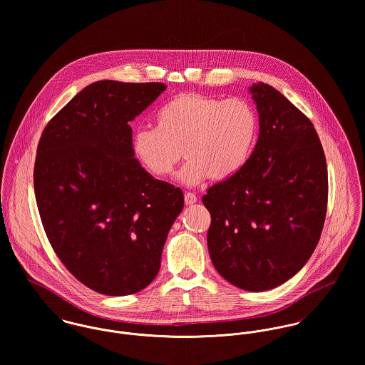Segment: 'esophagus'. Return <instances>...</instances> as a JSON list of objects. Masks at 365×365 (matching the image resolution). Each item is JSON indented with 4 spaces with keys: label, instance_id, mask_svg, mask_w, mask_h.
<instances>
[{
    "label": "esophagus",
    "instance_id": "obj_1",
    "mask_svg": "<svg viewBox=\"0 0 365 365\" xmlns=\"http://www.w3.org/2000/svg\"><path fill=\"white\" fill-rule=\"evenodd\" d=\"M185 202H186L187 205H192V204L197 202V196H196L195 193H192V192H186V193H185Z\"/></svg>",
    "mask_w": 365,
    "mask_h": 365
}]
</instances>
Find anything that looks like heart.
<instances>
[{
  "label": "heart",
  "instance_id": "heart-1",
  "mask_svg": "<svg viewBox=\"0 0 365 365\" xmlns=\"http://www.w3.org/2000/svg\"><path fill=\"white\" fill-rule=\"evenodd\" d=\"M155 123L157 127L134 131L133 151L158 178L169 175L185 153L189 160L178 179L186 185L237 175L249 161L259 134V116L249 101L199 92L170 98L158 109Z\"/></svg>",
  "mask_w": 365,
  "mask_h": 365
}]
</instances>
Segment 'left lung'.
<instances>
[{
    "label": "left lung",
    "mask_w": 365,
    "mask_h": 365,
    "mask_svg": "<svg viewBox=\"0 0 365 365\" xmlns=\"http://www.w3.org/2000/svg\"><path fill=\"white\" fill-rule=\"evenodd\" d=\"M259 138L242 169L211 187L207 245L217 272L246 291L289 280L319 242L327 207V166L311 120L273 86L249 89Z\"/></svg>",
    "instance_id": "1"
}]
</instances>
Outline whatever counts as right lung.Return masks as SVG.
Returning <instances> with one entry per match:
<instances>
[{
	"label": "right lung",
	"mask_w": 365,
	"mask_h": 365,
	"mask_svg": "<svg viewBox=\"0 0 365 365\" xmlns=\"http://www.w3.org/2000/svg\"><path fill=\"white\" fill-rule=\"evenodd\" d=\"M166 89L105 80L76 95L41 133L34 186L48 242L88 288L141 291L160 272L183 193L134 158L133 122Z\"/></svg>",
	"instance_id": "add662e5"
}]
</instances>
